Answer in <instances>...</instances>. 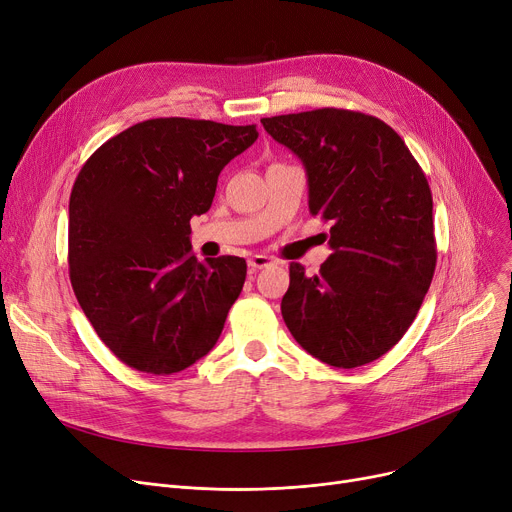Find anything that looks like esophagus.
<instances>
[{
  "instance_id": "obj_1",
  "label": "esophagus",
  "mask_w": 512,
  "mask_h": 512,
  "mask_svg": "<svg viewBox=\"0 0 512 512\" xmlns=\"http://www.w3.org/2000/svg\"><path fill=\"white\" fill-rule=\"evenodd\" d=\"M272 263V259L267 257V255H253L251 259H249V267L251 270H261V267H267Z\"/></svg>"
}]
</instances>
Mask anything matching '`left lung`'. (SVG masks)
I'll return each mask as SVG.
<instances>
[{
  "instance_id": "1",
  "label": "left lung",
  "mask_w": 512,
  "mask_h": 512,
  "mask_svg": "<svg viewBox=\"0 0 512 512\" xmlns=\"http://www.w3.org/2000/svg\"><path fill=\"white\" fill-rule=\"evenodd\" d=\"M307 170L309 211L330 222L319 274L290 263L282 317L309 355L353 369L405 336L432 284V191L398 134L380 118L338 107L261 118Z\"/></svg>"
}]
</instances>
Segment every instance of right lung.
<instances>
[{
	"label": "right lung",
	"instance_id": "right-lung-1",
	"mask_svg": "<svg viewBox=\"0 0 512 512\" xmlns=\"http://www.w3.org/2000/svg\"><path fill=\"white\" fill-rule=\"evenodd\" d=\"M257 126L153 118L80 168L68 215L70 282L101 342L128 367L170 375L218 342L247 278L242 257L197 261L191 218Z\"/></svg>",
	"mask_w": 512,
	"mask_h": 512
}]
</instances>
